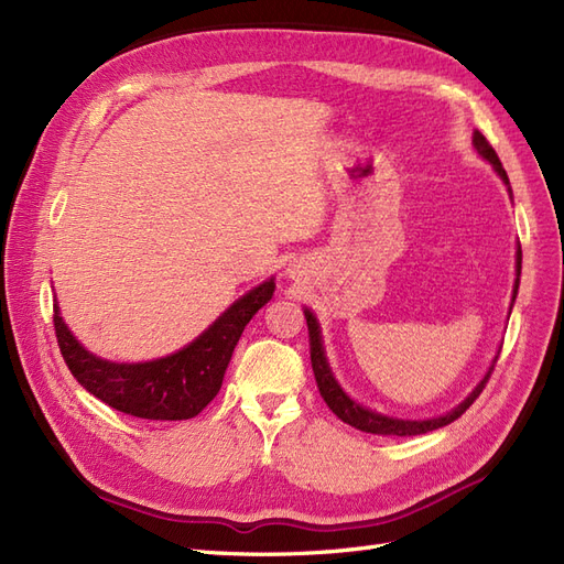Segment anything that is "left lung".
Returning a JSON list of instances; mask_svg holds the SVG:
<instances>
[{
  "label": "left lung",
  "instance_id": "left-lung-1",
  "mask_svg": "<svg viewBox=\"0 0 564 564\" xmlns=\"http://www.w3.org/2000/svg\"><path fill=\"white\" fill-rule=\"evenodd\" d=\"M473 145L475 150L480 152V155L497 169V174L501 176V181L508 185V193H510V181H508V174L506 169L501 166V160L497 152H494V148L489 145V141L485 139V135L480 131H475L473 135ZM520 268H522V249L518 247V278H516V286H513V301H516V294H518V286H520ZM305 313V322H308V334H311V362H313V371H315V381H317V388H319V395L324 398V402H327V406L332 409V412L344 421L348 425H352V429L362 431V433H373V435H423V433H431L435 429H442V425H447L452 421H456L460 414L466 412V409L480 398L482 388L487 386L491 371H494V365H497V360L491 362L489 371L485 373V379L477 383V388L470 392V395L460 402L458 406H454L452 412H447L445 416H437V419H429V421H404V419H392V416H383V414H377L371 412V409L357 404L355 400H350L344 388L338 386V381L334 379V373L327 365V357H324V348H322V336H319V324L315 319V315L311 311H303Z\"/></svg>",
  "mask_w": 564,
  "mask_h": 564
}]
</instances>
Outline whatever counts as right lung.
<instances>
[{"mask_svg": "<svg viewBox=\"0 0 564 564\" xmlns=\"http://www.w3.org/2000/svg\"><path fill=\"white\" fill-rule=\"evenodd\" d=\"M275 280L251 289L183 350L152 362L117 365L84 350L54 305V329L67 369L94 398L129 416L183 421L197 416L224 383V373L249 319L272 299Z\"/></svg>", "mask_w": 564, "mask_h": 564, "instance_id": "right-lung-1", "label": "right lung"}]
</instances>
